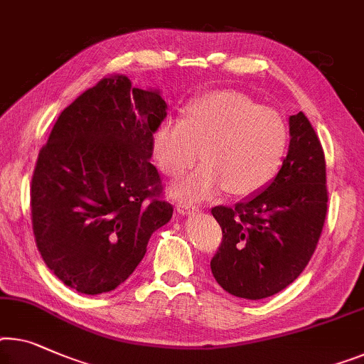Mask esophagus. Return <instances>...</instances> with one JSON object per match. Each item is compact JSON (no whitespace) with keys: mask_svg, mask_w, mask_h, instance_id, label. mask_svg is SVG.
<instances>
[{"mask_svg":"<svg viewBox=\"0 0 364 364\" xmlns=\"http://www.w3.org/2000/svg\"><path fill=\"white\" fill-rule=\"evenodd\" d=\"M176 210L181 215H191L194 213H198V208H196V205L189 204V203H180L176 205Z\"/></svg>","mask_w":364,"mask_h":364,"instance_id":"esophagus-1","label":"esophagus"}]
</instances>
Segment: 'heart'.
Segmentation results:
<instances>
[{"label":"heart","instance_id":"b5f03b06","mask_svg":"<svg viewBox=\"0 0 364 364\" xmlns=\"http://www.w3.org/2000/svg\"><path fill=\"white\" fill-rule=\"evenodd\" d=\"M200 159L186 180L173 184L171 196L205 199L225 191L253 196L274 180L289 149V127L276 111L264 109L235 91H215L193 100L184 119L166 117L151 134L160 170L181 176Z\"/></svg>","mask_w":364,"mask_h":364}]
</instances>
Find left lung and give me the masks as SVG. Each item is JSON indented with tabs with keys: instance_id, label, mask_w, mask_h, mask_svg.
<instances>
[{
	"instance_id": "8db88e82",
	"label": "left lung",
	"mask_w": 364,
	"mask_h": 364,
	"mask_svg": "<svg viewBox=\"0 0 364 364\" xmlns=\"http://www.w3.org/2000/svg\"><path fill=\"white\" fill-rule=\"evenodd\" d=\"M289 150L263 191L234 208H213L222 243L210 259L217 283L242 299H264L297 279L327 214L325 156L304 112L289 116Z\"/></svg>"
}]
</instances>
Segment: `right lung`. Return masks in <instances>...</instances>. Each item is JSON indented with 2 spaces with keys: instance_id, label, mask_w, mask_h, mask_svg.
I'll return each instance as SVG.
<instances>
[{
  "instance_id": "right-lung-1",
  "label": "right lung",
  "mask_w": 364,
  "mask_h": 364,
  "mask_svg": "<svg viewBox=\"0 0 364 364\" xmlns=\"http://www.w3.org/2000/svg\"><path fill=\"white\" fill-rule=\"evenodd\" d=\"M165 117L160 90L116 75L65 107L41 150L31 186L36 243L48 269L81 294L122 284L171 219L150 164Z\"/></svg>"
}]
</instances>
